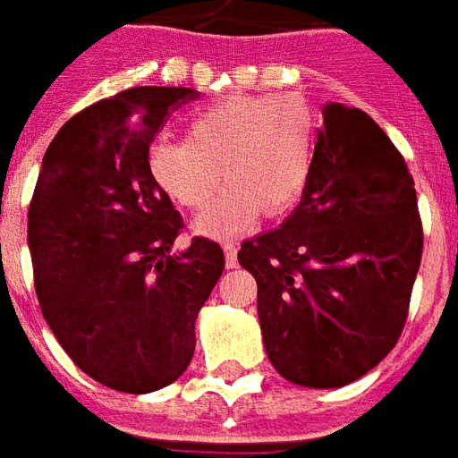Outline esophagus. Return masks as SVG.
<instances>
[{
    "label": "esophagus",
    "instance_id": "esophagus-1",
    "mask_svg": "<svg viewBox=\"0 0 458 458\" xmlns=\"http://www.w3.org/2000/svg\"><path fill=\"white\" fill-rule=\"evenodd\" d=\"M223 252H225V267H235L238 265V245L233 240H228L223 245Z\"/></svg>",
    "mask_w": 458,
    "mask_h": 458
}]
</instances>
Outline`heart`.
<instances>
[{
  "label": "heart",
  "instance_id": "obj_1",
  "mask_svg": "<svg viewBox=\"0 0 458 458\" xmlns=\"http://www.w3.org/2000/svg\"><path fill=\"white\" fill-rule=\"evenodd\" d=\"M317 147V117L299 95H230L191 117L189 140H157L149 171L166 196L189 210L208 206L223 179L228 189L196 223L230 235L265 216H282L307 189Z\"/></svg>",
  "mask_w": 458,
  "mask_h": 458
}]
</instances>
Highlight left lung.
Returning <instances> with one entry per match:
<instances>
[{"instance_id":"left-lung-1","label":"left lung","mask_w":458,"mask_h":458,"mask_svg":"<svg viewBox=\"0 0 458 458\" xmlns=\"http://www.w3.org/2000/svg\"><path fill=\"white\" fill-rule=\"evenodd\" d=\"M267 358L289 383L344 387L397 344L422 259L417 191L370 114L324 107L301 200L279 228L245 240Z\"/></svg>"}]
</instances>
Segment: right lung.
<instances>
[{"label":"right lung","mask_w":458,"mask_h":458,"mask_svg":"<svg viewBox=\"0 0 458 458\" xmlns=\"http://www.w3.org/2000/svg\"><path fill=\"white\" fill-rule=\"evenodd\" d=\"M191 88L141 85L85 107L46 149L29 248L46 324L98 383L154 393L189 368L196 317L223 275L218 242L171 252L183 220L149 171V144Z\"/></svg>","instance_id":"right-lung-1"}]
</instances>
